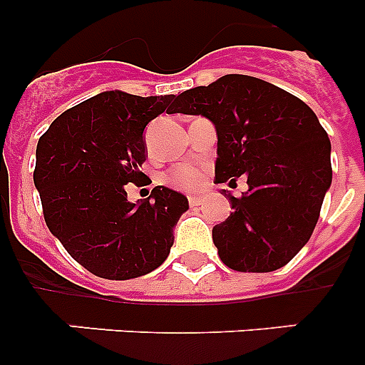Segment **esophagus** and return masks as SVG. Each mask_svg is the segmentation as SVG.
<instances>
[{"label":"esophagus","mask_w":365,"mask_h":365,"mask_svg":"<svg viewBox=\"0 0 365 365\" xmlns=\"http://www.w3.org/2000/svg\"><path fill=\"white\" fill-rule=\"evenodd\" d=\"M190 206H192V208H197V206H201L202 205V199L201 197H195V195H190Z\"/></svg>","instance_id":"34e87169"}]
</instances>
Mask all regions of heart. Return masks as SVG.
Returning <instances> with one entry per match:
<instances>
[{
  "label": "heart",
  "instance_id": "heart-1",
  "mask_svg": "<svg viewBox=\"0 0 365 365\" xmlns=\"http://www.w3.org/2000/svg\"><path fill=\"white\" fill-rule=\"evenodd\" d=\"M170 182L180 190H188V192H195L202 186L205 177H202L201 170L190 164H182L177 166L172 173H170Z\"/></svg>",
  "mask_w": 365,
  "mask_h": 365
}]
</instances>
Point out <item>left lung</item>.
Listing matches in <instances>:
<instances>
[{"label": "left lung", "mask_w": 365, "mask_h": 365, "mask_svg": "<svg viewBox=\"0 0 365 365\" xmlns=\"http://www.w3.org/2000/svg\"><path fill=\"white\" fill-rule=\"evenodd\" d=\"M168 113L201 115L217 135L215 182L248 190L212 228L221 261L240 272H272L305 247L331 188V140L311 108L265 80L225 74L180 93Z\"/></svg>", "instance_id": "left-lung-1"}]
</instances>
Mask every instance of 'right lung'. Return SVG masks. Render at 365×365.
<instances>
[{
  "label": "right lung",
  "mask_w": 365,
  "mask_h": 365,
  "mask_svg": "<svg viewBox=\"0 0 365 365\" xmlns=\"http://www.w3.org/2000/svg\"><path fill=\"white\" fill-rule=\"evenodd\" d=\"M173 95L104 91L62 113L36 146L34 186L43 217L73 259L106 279H131L164 263L188 199L166 186L131 202L143 185L144 130ZM151 182V180H150Z\"/></svg>",
  "instance_id": "right-lung-1"
}]
</instances>
